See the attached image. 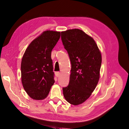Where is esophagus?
Wrapping results in <instances>:
<instances>
[{
	"label": "esophagus",
	"mask_w": 129,
	"mask_h": 129,
	"mask_svg": "<svg viewBox=\"0 0 129 129\" xmlns=\"http://www.w3.org/2000/svg\"><path fill=\"white\" fill-rule=\"evenodd\" d=\"M55 75L56 76H57V77H59V76H60V73L59 72H55Z\"/></svg>",
	"instance_id": "1"
}]
</instances>
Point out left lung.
Returning <instances> with one entry per match:
<instances>
[{"instance_id":"1","label":"left lung","mask_w":129,"mask_h":129,"mask_svg":"<svg viewBox=\"0 0 129 129\" xmlns=\"http://www.w3.org/2000/svg\"><path fill=\"white\" fill-rule=\"evenodd\" d=\"M61 41L71 64L70 81L62 88L65 99L78 105L90 97L100 78L102 58L94 40L78 29L61 32Z\"/></svg>"}]
</instances>
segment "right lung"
<instances>
[{"label": "right lung", "mask_w": 129, "mask_h": 129, "mask_svg": "<svg viewBox=\"0 0 129 129\" xmlns=\"http://www.w3.org/2000/svg\"><path fill=\"white\" fill-rule=\"evenodd\" d=\"M60 37L59 31H44L29 44L23 56L22 83L26 93L34 100L45 99L54 83L51 52Z\"/></svg>", "instance_id": "add662e5"}]
</instances>
